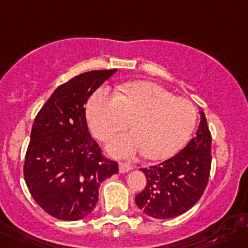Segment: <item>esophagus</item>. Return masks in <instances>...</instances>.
Here are the masks:
<instances>
[{"mask_svg": "<svg viewBox=\"0 0 248 248\" xmlns=\"http://www.w3.org/2000/svg\"><path fill=\"white\" fill-rule=\"evenodd\" d=\"M119 168H120V172L124 173V172H128V171L132 169V166L127 163H120Z\"/></svg>", "mask_w": 248, "mask_h": 248, "instance_id": "34e87169", "label": "esophagus"}]
</instances>
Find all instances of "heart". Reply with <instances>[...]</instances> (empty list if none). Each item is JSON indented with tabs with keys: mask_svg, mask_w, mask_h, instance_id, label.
<instances>
[{
	"mask_svg": "<svg viewBox=\"0 0 248 248\" xmlns=\"http://www.w3.org/2000/svg\"><path fill=\"white\" fill-rule=\"evenodd\" d=\"M87 119L98 140H108L128 126L133 131L113 138L108 150L131 158L143 150L148 159H165L181 149L197 124V108L188 99L175 96L161 85L133 82L122 93L100 88L87 105Z\"/></svg>",
	"mask_w": 248,
	"mask_h": 248,
	"instance_id": "1",
	"label": "heart"
}]
</instances>
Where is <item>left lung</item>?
I'll use <instances>...</instances> for the list:
<instances>
[{
    "label": "left lung",
    "instance_id": "8db88e82",
    "mask_svg": "<svg viewBox=\"0 0 248 248\" xmlns=\"http://www.w3.org/2000/svg\"><path fill=\"white\" fill-rule=\"evenodd\" d=\"M201 112L197 133L172 158L140 170L147 185L136 196V204L155 219H170L191 209L207 187L212 165V135L204 112Z\"/></svg>",
    "mask_w": 248,
    "mask_h": 248
}]
</instances>
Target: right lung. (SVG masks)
I'll use <instances>...</instances> for the list:
<instances>
[{
    "mask_svg": "<svg viewBox=\"0 0 248 248\" xmlns=\"http://www.w3.org/2000/svg\"><path fill=\"white\" fill-rule=\"evenodd\" d=\"M116 69L90 71L60 85L40 108L25 153L31 197L54 218L79 220L98 204L99 187L119 172L88 129V99Z\"/></svg>",
    "mask_w": 248,
    "mask_h": 248,
    "instance_id": "obj_1",
    "label": "right lung"
}]
</instances>
